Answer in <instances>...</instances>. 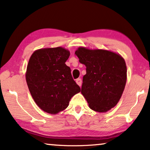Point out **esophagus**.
<instances>
[{
    "instance_id": "34e87169",
    "label": "esophagus",
    "mask_w": 150,
    "mask_h": 150,
    "mask_svg": "<svg viewBox=\"0 0 150 150\" xmlns=\"http://www.w3.org/2000/svg\"><path fill=\"white\" fill-rule=\"evenodd\" d=\"M76 83L79 85V86H81V83H82V81H81V79H77L76 80Z\"/></svg>"
}]
</instances>
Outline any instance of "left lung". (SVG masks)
<instances>
[{"label": "left lung", "instance_id": "8db88e82", "mask_svg": "<svg viewBox=\"0 0 150 150\" xmlns=\"http://www.w3.org/2000/svg\"><path fill=\"white\" fill-rule=\"evenodd\" d=\"M86 66L81 94L92 110L106 112L119 101L127 81V67L119 54L104 50L79 47L75 52Z\"/></svg>", "mask_w": 150, "mask_h": 150}]
</instances>
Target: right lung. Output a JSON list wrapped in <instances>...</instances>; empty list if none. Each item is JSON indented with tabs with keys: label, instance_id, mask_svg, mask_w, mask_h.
Returning a JSON list of instances; mask_svg holds the SVG:
<instances>
[{
	"label": "right lung",
	"instance_id": "1",
	"mask_svg": "<svg viewBox=\"0 0 150 150\" xmlns=\"http://www.w3.org/2000/svg\"><path fill=\"white\" fill-rule=\"evenodd\" d=\"M70 53L61 47L35 51L25 76L35 103L47 113L56 114L67 108L71 97L81 92L65 62Z\"/></svg>",
	"mask_w": 150,
	"mask_h": 150
}]
</instances>
